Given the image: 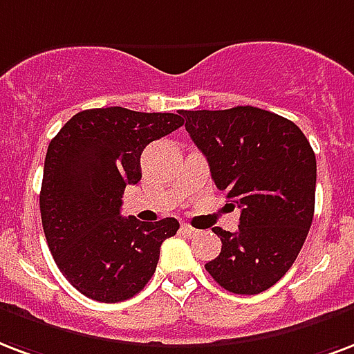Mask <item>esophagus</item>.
<instances>
[{
	"mask_svg": "<svg viewBox=\"0 0 354 354\" xmlns=\"http://www.w3.org/2000/svg\"><path fill=\"white\" fill-rule=\"evenodd\" d=\"M180 230H182L183 236H187V237H195V236H198V234H201V232L196 230V228H193L191 225H187V223H183Z\"/></svg>",
	"mask_w": 354,
	"mask_h": 354,
	"instance_id": "1",
	"label": "esophagus"
}]
</instances>
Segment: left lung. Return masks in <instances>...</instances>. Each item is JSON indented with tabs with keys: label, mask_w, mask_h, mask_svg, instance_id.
Masks as SVG:
<instances>
[{
	"label": "left lung",
	"mask_w": 354,
	"mask_h": 354,
	"mask_svg": "<svg viewBox=\"0 0 354 354\" xmlns=\"http://www.w3.org/2000/svg\"><path fill=\"white\" fill-rule=\"evenodd\" d=\"M183 117L215 185L241 207L236 232L213 228L223 249L206 271L232 293L269 290L293 266L312 226L314 150L297 124L252 105Z\"/></svg>",
	"instance_id": "left-lung-1"
}]
</instances>
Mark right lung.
Segmentation results:
<instances>
[{
    "instance_id": "right-lung-1",
    "label": "right lung",
    "mask_w": 354,
    "mask_h": 354,
    "mask_svg": "<svg viewBox=\"0 0 354 354\" xmlns=\"http://www.w3.org/2000/svg\"><path fill=\"white\" fill-rule=\"evenodd\" d=\"M185 111L87 109L51 139L40 217L51 256L75 290L100 303L137 295L156 273L159 247L180 228L174 217H120L124 189L141 180V153L183 124Z\"/></svg>"
}]
</instances>
